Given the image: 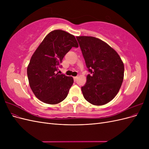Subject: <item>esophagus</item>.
I'll return each mask as SVG.
<instances>
[{"instance_id": "34e87169", "label": "esophagus", "mask_w": 149, "mask_h": 149, "mask_svg": "<svg viewBox=\"0 0 149 149\" xmlns=\"http://www.w3.org/2000/svg\"><path fill=\"white\" fill-rule=\"evenodd\" d=\"M77 78H78L77 76H75V77H73V79H74V81H76L77 80Z\"/></svg>"}]
</instances>
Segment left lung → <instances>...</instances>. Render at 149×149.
Segmentation results:
<instances>
[{"label": "left lung", "mask_w": 149, "mask_h": 149, "mask_svg": "<svg viewBox=\"0 0 149 149\" xmlns=\"http://www.w3.org/2000/svg\"><path fill=\"white\" fill-rule=\"evenodd\" d=\"M90 74L81 87L84 99L96 106L106 104L118 93L124 66L119 55L102 40L87 36L76 37Z\"/></svg>", "instance_id": "1"}]
</instances>
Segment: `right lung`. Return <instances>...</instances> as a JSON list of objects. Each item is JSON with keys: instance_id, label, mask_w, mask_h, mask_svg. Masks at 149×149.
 <instances>
[{"instance_id": "1", "label": "right lung", "mask_w": 149, "mask_h": 149, "mask_svg": "<svg viewBox=\"0 0 149 149\" xmlns=\"http://www.w3.org/2000/svg\"><path fill=\"white\" fill-rule=\"evenodd\" d=\"M72 47L78 48L74 36L61 30L48 33L31 56L27 67L30 86L39 100L56 104L67 97L73 78L59 74L58 68Z\"/></svg>"}]
</instances>
